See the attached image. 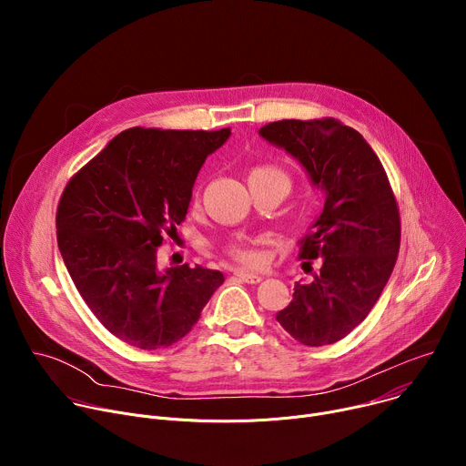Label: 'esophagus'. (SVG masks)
I'll list each match as a JSON object with an SVG mask.
<instances>
[{"mask_svg":"<svg viewBox=\"0 0 466 466\" xmlns=\"http://www.w3.org/2000/svg\"><path fill=\"white\" fill-rule=\"evenodd\" d=\"M234 277L239 279L241 282H247V284H259L261 282V277H258L254 273H248V271H236Z\"/></svg>","mask_w":466,"mask_h":466,"instance_id":"1","label":"esophagus"}]
</instances>
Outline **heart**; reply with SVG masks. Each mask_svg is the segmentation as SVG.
I'll return each instance as SVG.
<instances>
[{
	"label": "heart",
	"mask_w": 466,
	"mask_h": 466,
	"mask_svg": "<svg viewBox=\"0 0 466 466\" xmlns=\"http://www.w3.org/2000/svg\"><path fill=\"white\" fill-rule=\"evenodd\" d=\"M254 178H279L288 182V177L275 166H256L248 171V180ZM225 256L234 259L236 263L243 265V268H258V265L263 263L265 254L256 243L250 241H230L223 247Z\"/></svg>",
	"instance_id": "1"
}]
</instances>
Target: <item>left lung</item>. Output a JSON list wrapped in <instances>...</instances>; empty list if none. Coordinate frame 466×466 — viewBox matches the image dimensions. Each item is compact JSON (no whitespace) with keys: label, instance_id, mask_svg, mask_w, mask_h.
Segmentation results:
<instances>
[{"label":"left lung","instance_id":"1","mask_svg":"<svg viewBox=\"0 0 466 466\" xmlns=\"http://www.w3.org/2000/svg\"><path fill=\"white\" fill-rule=\"evenodd\" d=\"M259 135L295 157L326 193L322 214L299 241L300 258H319L320 271L309 284L297 282L277 320L306 347L338 343L369 315L394 269L396 197L365 138L334 117L273 121Z\"/></svg>","mask_w":466,"mask_h":466}]
</instances>
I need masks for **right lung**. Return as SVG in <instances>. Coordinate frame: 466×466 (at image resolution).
<instances>
[{
	"instance_id": "right-lung-1",
	"label": "right lung",
	"mask_w": 466,
	"mask_h": 466,
	"mask_svg": "<svg viewBox=\"0 0 466 466\" xmlns=\"http://www.w3.org/2000/svg\"><path fill=\"white\" fill-rule=\"evenodd\" d=\"M228 137L230 128L132 127L62 191L56 241L66 269L97 320L130 347L182 339L225 282L201 265L160 269L157 248L177 234L198 169Z\"/></svg>"
}]
</instances>
